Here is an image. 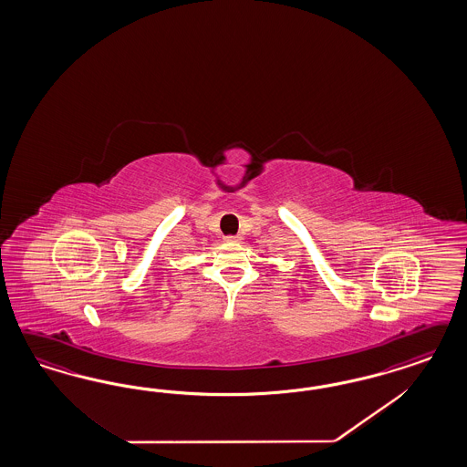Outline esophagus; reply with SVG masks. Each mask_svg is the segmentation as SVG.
I'll use <instances>...</instances> for the list:
<instances>
[{
	"mask_svg": "<svg viewBox=\"0 0 467 467\" xmlns=\"http://www.w3.org/2000/svg\"><path fill=\"white\" fill-rule=\"evenodd\" d=\"M226 241H229V243H238L240 236H226Z\"/></svg>",
	"mask_w": 467,
	"mask_h": 467,
	"instance_id": "esophagus-1",
	"label": "esophagus"
}]
</instances>
